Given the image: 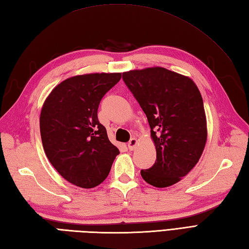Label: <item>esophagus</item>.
<instances>
[{"mask_svg":"<svg viewBox=\"0 0 249 249\" xmlns=\"http://www.w3.org/2000/svg\"><path fill=\"white\" fill-rule=\"evenodd\" d=\"M137 143H138V141H137V139H136V138H131V139L129 140V142H128V149H129L130 151L135 150V147H136Z\"/></svg>","mask_w":249,"mask_h":249,"instance_id":"1","label":"esophagus"}]
</instances>
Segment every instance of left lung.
Segmentation results:
<instances>
[{
	"mask_svg": "<svg viewBox=\"0 0 249 249\" xmlns=\"http://www.w3.org/2000/svg\"><path fill=\"white\" fill-rule=\"evenodd\" d=\"M123 80L146 115L156 147L155 163L141 177L158 188L171 186L197 165L206 143L199 89L190 78L158 66L125 71Z\"/></svg>",
	"mask_w": 249,
	"mask_h": 249,
	"instance_id": "8db88e82",
	"label": "left lung"
}]
</instances>
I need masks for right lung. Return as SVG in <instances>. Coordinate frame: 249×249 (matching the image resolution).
<instances>
[{"label":"right lung","mask_w":249,"mask_h":249,"mask_svg":"<svg viewBox=\"0 0 249 249\" xmlns=\"http://www.w3.org/2000/svg\"><path fill=\"white\" fill-rule=\"evenodd\" d=\"M121 77V72L71 77L52 89L41 108L39 127L46 155L55 170L78 187L103 183L120 154L99 123L97 110Z\"/></svg>","instance_id":"obj_1"}]
</instances>
